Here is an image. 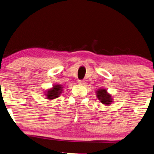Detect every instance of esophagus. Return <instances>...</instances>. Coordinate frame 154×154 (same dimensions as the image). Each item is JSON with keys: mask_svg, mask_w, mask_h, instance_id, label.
<instances>
[{"mask_svg": "<svg viewBox=\"0 0 154 154\" xmlns=\"http://www.w3.org/2000/svg\"><path fill=\"white\" fill-rule=\"evenodd\" d=\"M85 80H79V83L80 85H85Z\"/></svg>", "mask_w": 154, "mask_h": 154, "instance_id": "obj_1", "label": "esophagus"}]
</instances>
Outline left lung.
I'll use <instances>...</instances> for the list:
<instances>
[{"label":"left lung","instance_id":"8db88e82","mask_svg":"<svg viewBox=\"0 0 154 154\" xmlns=\"http://www.w3.org/2000/svg\"><path fill=\"white\" fill-rule=\"evenodd\" d=\"M96 96L99 100L105 105H109L112 103L113 98L105 89H99L96 91Z\"/></svg>","mask_w":154,"mask_h":154}]
</instances>
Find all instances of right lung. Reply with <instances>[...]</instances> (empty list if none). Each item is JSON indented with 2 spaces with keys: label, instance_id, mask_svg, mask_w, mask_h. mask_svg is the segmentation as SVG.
<instances>
[{
  "label": "right lung",
  "instance_id": "right-lung-1",
  "mask_svg": "<svg viewBox=\"0 0 154 154\" xmlns=\"http://www.w3.org/2000/svg\"><path fill=\"white\" fill-rule=\"evenodd\" d=\"M63 91V87L60 85H54L52 88L46 91V96L49 100H53L59 97Z\"/></svg>",
  "mask_w": 154,
  "mask_h": 154
}]
</instances>
